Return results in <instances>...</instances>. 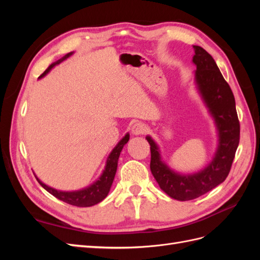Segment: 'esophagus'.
Listing matches in <instances>:
<instances>
[{"label": "esophagus", "mask_w": 260, "mask_h": 260, "mask_svg": "<svg viewBox=\"0 0 260 260\" xmlns=\"http://www.w3.org/2000/svg\"><path fill=\"white\" fill-rule=\"evenodd\" d=\"M131 131L135 136H141V135H144L146 132V125L142 122H137L132 125Z\"/></svg>", "instance_id": "esophagus-1"}]
</instances>
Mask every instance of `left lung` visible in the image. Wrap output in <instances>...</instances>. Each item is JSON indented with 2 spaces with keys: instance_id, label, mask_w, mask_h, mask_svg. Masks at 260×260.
<instances>
[{
  "instance_id": "obj_1",
  "label": "left lung",
  "mask_w": 260,
  "mask_h": 260,
  "mask_svg": "<svg viewBox=\"0 0 260 260\" xmlns=\"http://www.w3.org/2000/svg\"><path fill=\"white\" fill-rule=\"evenodd\" d=\"M193 62L196 65L195 80L201 95L214 117L219 133V143L214 159L198 174L180 175L160 159L158 146L151 137V171L161 190L171 199L191 201L211 191L228 177L240 142V121L230 85L211 55L194 45Z\"/></svg>"
}]
</instances>
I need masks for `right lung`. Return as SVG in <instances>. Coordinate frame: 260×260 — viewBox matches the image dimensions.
<instances>
[{"mask_svg": "<svg viewBox=\"0 0 260 260\" xmlns=\"http://www.w3.org/2000/svg\"><path fill=\"white\" fill-rule=\"evenodd\" d=\"M73 53H68L65 55L64 57L58 59L56 62H53V64L50 65V67L40 76V78L44 77L55 65L59 64L60 61L69 57ZM128 141H129V135L127 133V135H125L120 140V142L115 146L112 153L109 154L107 161H106L105 169L103 171V174H102V176L100 177V179L96 181V182H94L92 185L85 187V188H82V190L74 191V192L57 191V190H55V188L50 187L46 184H44L43 182H41V181L39 180L37 177L36 178L38 180V182L40 183L41 186L43 188H45V190L49 193H51L56 199L65 202L67 204H70V205H74L77 207H90V206L95 205V204L103 201L107 196L109 190H111V186L113 184V181H114V178L116 175L118 158H119V155H120L121 149L123 148V145L127 143Z\"/></svg>", "mask_w": 260, "mask_h": 260, "instance_id": "1", "label": "right lung"}]
</instances>
